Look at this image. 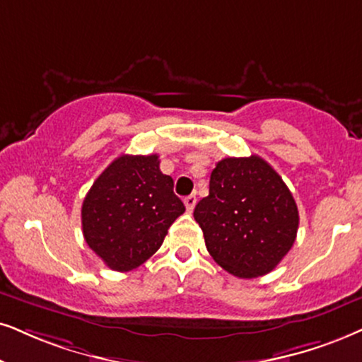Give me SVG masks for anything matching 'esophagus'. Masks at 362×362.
<instances>
[{
    "mask_svg": "<svg viewBox=\"0 0 362 362\" xmlns=\"http://www.w3.org/2000/svg\"><path fill=\"white\" fill-rule=\"evenodd\" d=\"M184 204H185L187 210H189V212H192V210H194V207H195V204H197V197H195V195H189V197H185Z\"/></svg>",
    "mask_w": 362,
    "mask_h": 362,
    "instance_id": "1",
    "label": "esophagus"
}]
</instances>
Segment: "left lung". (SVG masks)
Instances as JSON below:
<instances>
[{
    "label": "left lung",
    "instance_id": "left-lung-1",
    "mask_svg": "<svg viewBox=\"0 0 362 362\" xmlns=\"http://www.w3.org/2000/svg\"><path fill=\"white\" fill-rule=\"evenodd\" d=\"M194 217L215 262L254 279L276 269L294 244L299 212L281 175L257 155L228 157L210 173Z\"/></svg>",
    "mask_w": 362,
    "mask_h": 362
}]
</instances>
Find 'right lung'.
Instances as JSON below:
<instances>
[{"instance_id":"obj_1","label":"right lung","mask_w":362,"mask_h":362,"mask_svg":"<svg viewBox=\"0 0 362 362\" xmlns=\"http://www.w3.org/2000/svg\"><path fill=\"white\" fill-rule=\"evenodd\" d=\"M185 212L158 155H122L93 182L81 205L86 244L110 269L128 272L152 257Z\"/></svg>"}]
</instances>
